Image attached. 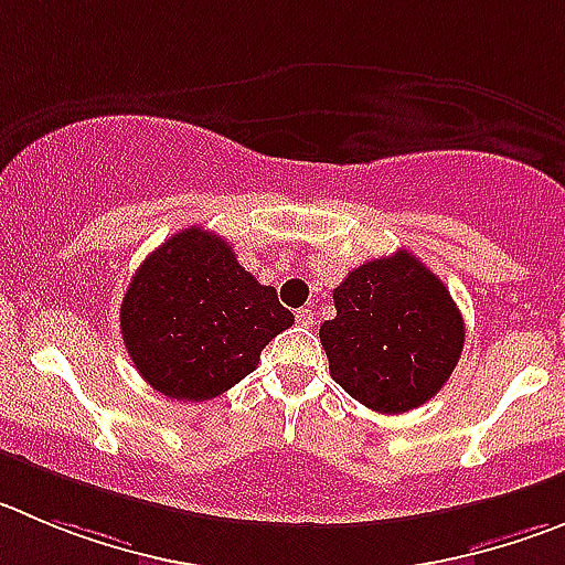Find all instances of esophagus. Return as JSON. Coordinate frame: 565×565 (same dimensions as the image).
Returning <instances> with one entry per match:
<instances>
[{
  "instance_id": "1",
  "label": "esophagus",
  "mask_w": 565,
  "mask_h": 565,
  "mask_svg": "<svg viewBox=\"0 0 565 565\" xmlns=\"http://www.w3.org/2000/svg\"><path fill=\"white\" fill-rule=\"evenodd\" d=\"M295 320H298L300 326H312L315 320H318V315H315V309L303 307V309H298V312H295Z\"/></svg>"
}]
</instances>
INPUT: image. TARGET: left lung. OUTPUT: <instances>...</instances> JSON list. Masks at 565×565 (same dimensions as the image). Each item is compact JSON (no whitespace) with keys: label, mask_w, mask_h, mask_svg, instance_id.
<instances>
[{"label":"left lung","mask_w":565,"mask_h":565,"mask_svg":"<svg viewBox=\"0 0 565 565\" xmlns=\"http://www.w3.org/2000/svg\"><path fill=\"white\" fill-rule=\"evenodd\" d=\"M337 318L320 326L331 379L365 407L398 415L449 382L466 323L449 289L407 250L373 258L334 289Z\"/></svg>","instance_id":"1"}]
</instances>
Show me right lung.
<instances>
[{
	"label": "right lung",
	"instance_id": "1",
	"mask_svg": "<svg viewBox=\"0 0 565 565\" xmlns=\"http://www.w3.org/2000/svg\"><path fill=\"white\" fill-rule=\"evenodd\" d=\"M292 323L276 289L258 284L228 242L198 225L145 258L119 309L136 371L178 402H209L234 387Z\"/></svg>",
	"mask_w": 565,
	"mask_h": 565
}]
</instances>
